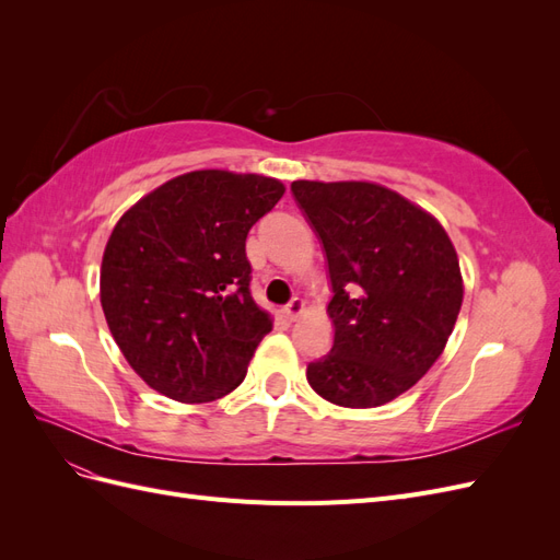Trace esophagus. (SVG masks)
<instances>
[{
	"label": "esophagus",
	"instance_id": "obj_1",
	"mask_svg": "<svg viewBox=\"0 0 560 560\" xmlns=\"http://www.w3.org/2000/svg\"><path fill=\"white\" fill-rule=\"evenodd\" d=\"M303 308H306V303H303L299 296H294V299L282 308V313L287 315V319H296V317L303 313Z\"/></svg>",
	"mask_w": 560,
	"mask_h": 560
}]
</instances>
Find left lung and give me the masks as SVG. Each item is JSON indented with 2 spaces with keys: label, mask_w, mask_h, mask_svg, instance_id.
Returning <instances> with one entry per match:
<instances>
[{
  "label": "left lung",
  "mask_w": 560,
  "mask_h": 560,
  "mask_svg": "<svg viewBox=\"0 0 560 560\" xmlns=\"http://www.w3.org/2000/svg\"><path fill=\"white\" fill-rule=\"evenodd\" d=\"M325 249L331 350L308 364L319 397L374 409L413 387L444 352L463 306V276L444 226L371 182H292Z\"/></svg>",
  "instance_id": "1"
}]
</instances>
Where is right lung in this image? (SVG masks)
Listing matches in <instances>:
<instances>
[{
  "mask_svg": "<svg viewBox=\"0 0 560 560\" xmlns=\"http://www.w3.org/2000/svg\"><path fill=\"white\" fill-rule=\"evenodd\" d=\"M282 194L273 177L196 171L118 219L100 301L116 346L156 393L202 404L243 383L273 327L249 292L245 241Z\"/></svg>",
  "mask_w": 560,
  "mask_h": 560,
  "instance_id": "add662e5",
  "label": "right lung"
}]
</instances>
